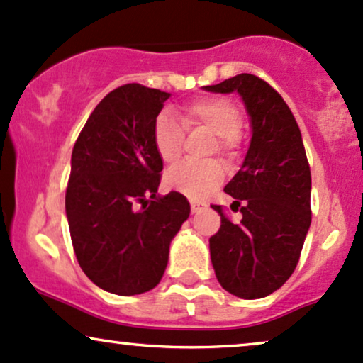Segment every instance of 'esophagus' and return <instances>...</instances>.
I'll use <instances>...</instances> for the list:
<instances>
[{
  "label": "esophagus",
  "mask_w": 363,
  "mask_h": 363,
  "mask_svg": "<svg viewBox=\"0 0 363 363\" xmlns=\"http://www.w3.org/2000/svg\"><path fill=\"white\" fill-rule=\"evenodd\" d=\"M206 207H207V203L197 202V200H191V202H190V208H191V212H194V214H197V212H202Z\"/></svg>",
  "instance_id": "1"
}]
</instances>
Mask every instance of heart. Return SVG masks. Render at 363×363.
I'll use <instances>...</instances> for the list:
<instances>
[{"label": "heart", "instance_id": "heart-1", "mask_svg": "<svg viewBox=\"0 0 363 363\" xmlns=\"http://www.w3.org/2000/svg\"><path fill=\"white\" fill-rule=\"evenodd\" d=\"M179 122L172 113L163 112L155 118L152 123V146L157 157L164 164H174L182 156L183 129H207L216 134L214 151L233 160L240 149L241 112L236 105L224 98L206 96L194 100L183 106ZM225 169L220 161H207V163H182L169 169L164 177L166 189L178 191L191 200H202L208 197L216 189L223 185Z\"/></svg>", "mask_w": 363, "mask_h": 363}]
</instances>
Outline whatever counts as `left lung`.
Returning a JSON list of instances; mask_svg holds the SVG:
<instances>
[{
    "instance_id": "obj_1",
    "label": "left lung",
    "mask_w": 363,
    "mask_h": 363,
    "mask_svg": "<svg viewBox=\"0 0 363 363\" xmlns=\"http://www.w3.org/2000/svg\"><path fill=\"white\" fill-rule=\"evenodd\" d=\"M212 93L241 96L251 122V140L241 169L224 191L240 207L233 224L223 207L220 229L208 240L216 277L229 294L262 299L287 282L299 262L311 225V169L296 118L284 98L258 76H234Z\"/></svg>"
}]
</instances>
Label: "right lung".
<instances>
[{
  "label": "right lung",
  "mask_w": 363,
  "mask_h": 363,
  "mask_svg": "<svg viewBox=\"0 0 363 363\" xmlns=\"http://www.w3.org/2000/svg\"><path fill=\"white\" fill-rule=\"evenodd\" d=\"M169 93L129 83L110 91L84 123L71 156L66 216L81 270L117 296L155 289L169 242L189 219L178 191L161 197L163 161L152 123Z\"/></svg>",
  "instance_id": "add662e5"
}]
</instances>
